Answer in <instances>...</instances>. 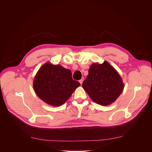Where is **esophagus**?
I'll use <instances>...</instances> for the list:
<instances>
[{
    "label": "esophagus",
    "instance_id": "1",
    "mask_svg": "<svg viewBox=\"0 0 152 152\" xmlns=\"http://www.w3.org/2000/svg\"><path fill=\"white\" fill-rule=\"evenodd\" d=\"M83 81H84V79H80V80L79 81V82L80 83V84H81V85L83 84Z\"/></svg>",
    "mask_w": 152,
    "mask_h": 152
}]
</instances>
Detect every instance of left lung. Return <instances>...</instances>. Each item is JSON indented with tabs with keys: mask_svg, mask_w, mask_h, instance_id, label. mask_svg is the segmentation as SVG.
I'll list each match as a JSON object with an SVG mask.
<instances>
[{
	"mask_svg": "<svg viewBox=\"0 0 152 152\" xmlns=\"http://www.w3.org/2000/svg\"><path fill=\"white\" fill-rule=\"evenodd\" d=\"M82 86L94 102L103 106L113 103L124 89L120 75L106 61L92 64Z\"/></svg>",
	"mask_w": 152,
	"mask_h": 152,
	"instance_id": "1",
	"label": "left lung"
}]
</instances>
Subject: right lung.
<instances>
[{
  "label": "right lung",
  "mask_w": 152,
  "mask_h": 152,
  "mask_svg": "<svg viewBox=\"0 0 152 152\" xmlns=\"http://www.w3.org/2000/svg\"><path fill=\"white\" fill-rule=\"evenodd\" d=\"M80 85L72 78L69 69L50 63H46L40 68L33 81L36 95L53 107L63 105Z\"/></svg>",
  "instance_id": "right-lung-1"
}]
</instances>
